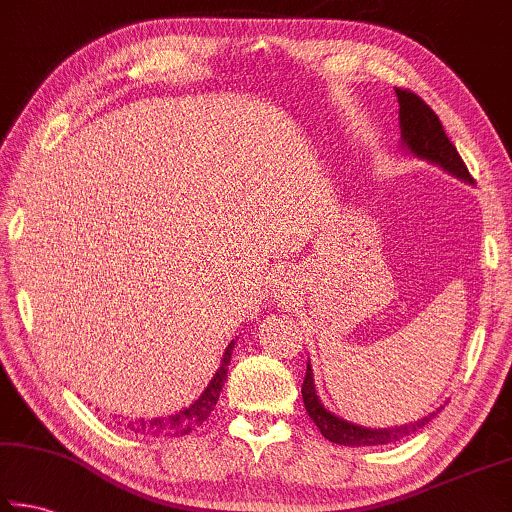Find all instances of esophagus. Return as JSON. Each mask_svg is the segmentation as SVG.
<instances>
[{
	"mask_svg": "<svg viewBox=\"0 0 512 512\" xmlns=\"http://www.w3.org/2000/svg\"><path fill=\"white\" fill-rule=\"evenodd\" d=\"M282 287H284V284H282Z\"/></svg>",
	"mask_w": 512,
	"mask_h": 512,
	"instance_id": "34e87169",
	"label": "esophagus"
}]
</instances>
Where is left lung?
<instances>
[{
    "instance_id": "left-lung-1",
    "label": "left lung",
    "mask_w": 512,
    "mask_h": 512,
    "mask_svg": "<svg viewBox=\"0 0 512 512\" xmlns=\"http://www.w3.org/2000/svg\"><path fill=\"white\" fill-rule=\"evenodd\" d=\"M395 92H397V101H400V126H402L404 144L409 146L415 155H420V158L436 162L449 173H454V176L472 183V173L467 171L461 153L456 151V146L447 137L436 112L427 106V101L418 97L415 92L404 90V88H395ZM302 402H305L309 418L314 420V424L327 440H332L336 445H348V447L393 443V440H400L402 436H409V433L418 431L431 420L429 415V418H422L420 422L409 424V427L363 429V427H357V424L336 418V415L329 413L316 397L314 377H311L309 363H307L305 381H302Z\"/></svg>"
}]
</instances>
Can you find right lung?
Segmentation results:
<instances>
[{"label":"right lung","instance_id":"obj_1","mask_svg":"<svg viewBox=\"0 0 512 512\" xmlns=\"http://www.w3.org/2000/svg\"><path fill=\"white\" fill-rule=\"evenodd\" d=\"M232 348H235V343L228 345V350H225V354H223L221 368L216 370V375L210 381V386L205 388V393L198 397V400L189 406V409L180 411L176 415H169V418L128 420V422H124V427L135 431V433H140V436H151V438H178V436H187V433L196 431V427H201V424L210 418V413L214 411L216 402H219L223 381H225V377H228Z\"/></svg>","mask_w":512,"mask_h":512}]
</instances>
